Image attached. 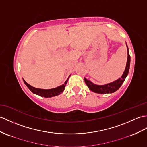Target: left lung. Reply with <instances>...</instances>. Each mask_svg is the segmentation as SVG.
I'll return each instance as SVG.
<instances>
[{
    "label": "left lung",
    "instance_id": "8db88e82",
    "mask_svg": "<svg viewBox=\"0 0 147 147\" xmlns=\"http://www.w3.org/2000/svg\"><path fill=\"white\" fill-rule=\"evenodd\" d=\"M127 50H128V59H127V66H126V68H125L123 74L122 75V76L120 78V79L113 82V83H109L105 85H96V84H93V83H91L90 81L86 80V78H84L85 83H86L88 87L89 88V89L90 90L96 93L106 94V93H114L115 91L118 90L119 88H120L121 84L124 82L126 77H127V76L128 74L129 65H130V56H129V54L128 52V47H127Z\"/></svg>",
    "mask_w": 147,
    "mask_h": 147
}]
</instances>
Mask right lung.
Wrapping results in <instances>:
<instances>
[{"instance_id":"add662e5","label":"right lung","mask_w":147,"mask_h":147,"mask_svg":"<svg viewBox=\"0 0 147 147\" xmlns=\"http://www.w3.org/2000/svg\"><path fill=\"white\" fill-rule=\"evenodd\" d=\"M68 79H69V78H67V80L65 81V83H64V84H62L61 86H58L56 88H53V89H50V90L38 89V88H36L34 87L31 86L28 83H27L24 80V83L26 84L27 88H28L33 93L39 95V96H42V97H45V98H50V97L57 96V95H59L60 93H63V91H64V88H65L66 84H67Z\"/></svg>"}]
</instances>
